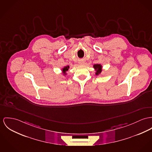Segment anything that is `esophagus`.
Masks as SVG:
<instances>
[{
  "label": "esophagus",
  "instance_id": "obj_1",
  "mask_svg": "<svg viewBox=\"0 0 152 152\" xmlns=\"http://www.w3.org/2000/svg\"><path fill=\"white\" fill-rule=\"evenodd\" d=\"M80 64H82V63H80Z\"/></svg>",
  "mask_w": 152,
  "mask_h": 152
}]
</instances>
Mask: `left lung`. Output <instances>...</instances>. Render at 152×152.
Segmentation results:
<instances>
[{"label":"left lung","instance_id":"left-lung-1","mask_svg":"<svg viewBox=\"0 0 152 152\" xmlns=\"http://www.w3.org/2000/svg\"><path fill=\"white\" fill-rule=\"evenodd\" d=\"M93 66L95 70H96L95 75H99L102 72V65L101 64H95Z\"/></svg>","mask_w":152,"mask_h":152}]
</instances>
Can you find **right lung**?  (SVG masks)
I'll list each match as a JSON object with an SVG mask.
<instances>
[{"label":"right lung","mask_w":152,"mask_h":152,"mask_svg":"<svg viewBox=\"0 0 152 152\" xmlns=\"http://www.w3.org/2000/svg\"><path fill=\"white\" fill-rule=\"evenodd\" d=\"M69 66H65L64 68H62V73H63V74H64V75H66V71H68V69H69Z\"/></svg>","instance_id":"add662e5"}]
</instances>
